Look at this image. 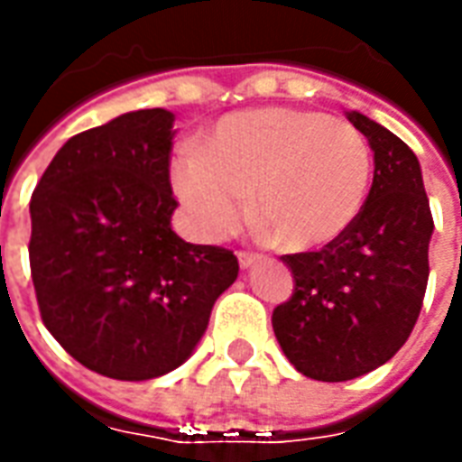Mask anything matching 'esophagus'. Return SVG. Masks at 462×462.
Listing matches in <instances>:
<instances>
[{"label":"esophagus","instance_id":"1","mask_svg":"<svg viewBox=\"0 0 462 462\" xmlns=\"http://www.w3.org/2000/svg\"><path fill=\"white\" fill-rule=\"evenodd\" d=\"M237 260H240L242 270H250L252 264L257 262V254H252V252H237Z\"/></svg>","mask_w":462,"mask_h":462}]
</instances>
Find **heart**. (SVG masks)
<instances>
[{"label":"heart","instance_id":"1","mask_svg":"<svg viewBox=\"0 0 462 462\" xmlns=\"http://www.w3.org/2000/svg\"><path fill=\"white\" fill-rule=\"evenodd\" d=\"M374 158L364 133L327 114L257 108L215 123L172 162V188L202 240H225L252 212L287 250L339 240L364 210Z\"/></svg>","mask_w":462,"mask_h":462}]
</instances>
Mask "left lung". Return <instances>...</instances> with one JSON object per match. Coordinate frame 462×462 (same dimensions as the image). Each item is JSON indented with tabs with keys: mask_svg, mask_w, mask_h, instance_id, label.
Segmentation results:
<instances>
[{
	"mask_svg": "<svg viewBox=\"0 0 462 462\" xmlns=\"http://www.w3.org/2000/svg\"><path fill=\"white\" fill-rule=\"evenodd\" d=\"M374 151L366 205L339 240L284 254L294 291L272 311L274 337L314 381H348L383 366L406 344L423 307L433 215L416 152L351 111Z\"/></svg>",
	"mask_w": 462,
	"mask_h": 462,
	"instance_id": "1",
	"label": "left lung"
}]
</instances>
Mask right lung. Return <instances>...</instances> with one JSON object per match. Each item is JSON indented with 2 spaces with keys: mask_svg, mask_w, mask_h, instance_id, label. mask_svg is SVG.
<instances>
[{
  "mask_svg": "<svg viewBox=\"0 0 462 462\" xmlns=\"http://www.w3.org/2000/svg\"><path fill=\"white\" fill-rule=\"evenodd\" d=\"M172 121L145 108L69 138L29 202L42 321L79 364L118 381L180 366L240 272L230 250L172 232Z\"/></svg>",
  "mask_w": 462,
  "mask_h": 462,
  "instance_id": "right-lung-1",
  "label": "right lung"
}]
</instances>
